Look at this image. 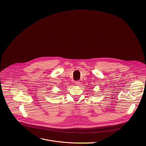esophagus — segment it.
<instances>
[{
	"label": "esophagus",
	"mask_w": 146,
	"mask_h": 146,
	"mask_svg": "<svg viewBox=\"0 0 146 146\" xmlns=\"http://www.w3.org/2000/svg\"><path fill=\"white\" fill-rule=\"evenodd\" d=\"M75 83V85H79L80 82V81H76Z\"/></svg>",
	"instance_id": "34e87169"
}]
</instances>
